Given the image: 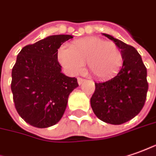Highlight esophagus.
I'll return each mask as SVG.
<instances>
[{"label": "esophagus", "instance_id": "1", "mask_svg": "<svg viewBox=\"0 0 156 156\" xmlns=\"http://www.w3.org/2000/svg\"><path fill=\"white\" fill-rule=\"evenodd\" d=\"M84 81H85V79H83V78H78V83L79 85H80V84H82L84 82Z\"/></svg>", "mask_w": 156, "mask_h": 156}]
</instances>
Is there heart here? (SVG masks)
Wrapping results in <instances>:
<instances>
[{
  "mask_svg": "<svg viewBox=\"0 0 156 156\" xmlns=\"http://www.w3.org/2000/svg\"><path fill=\"white\" fill-rule=\"evenodd\" d=\"M58 60L72 74L79 73L86 62L89 73L100 80L114 78L123 64L122 54L114 42L96 37L75 40L67 49L60 48Z\"/></svg>",
  "mask_w": 156,
  "mask_h": 156,
  "instance_id": "heart-1",
  "label": "heart"
}]
</instances>
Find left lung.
I'll use <instances>...</instances> for the list:
<instances>
[{"instance_id":"left-lung-1","label":"left lung","mask_w":156,"mask_h":156,"mask_svg":"<svg viewBox=\"0 0 156 156\" xmlns=\"http://www.w3.org/2000/svg\"><path fill=\"white\" fill-rule=\"evenodd\" d=\"M121 52L123 66L119 73L108 81L95 83L90 98L94 114L101 121L121 125L140 113L145 103L149 84L147 69L136 48L108 34L102 33Z\"/></svg>"}]
</instances>
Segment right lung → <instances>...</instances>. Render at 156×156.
Returning <instances> with one entry per match:
<instances>
[{
    "instance_id": "add662e5",
    "label": "right lung",
    "mask_w": 156,
    "mask_h": 156,
    "mask_svg": "<svg viewBox=\"0 0 156 156\" xmlns=\"http://www.w3.org/2000/svg\"><path fill=\"white\" fill-rule=\"evenodd\" d=\"M71 35H54L24 47L12 70L11 90L18 114L37 128L55 125L64 114L77 78L61 73L58 48Z\"/></svg>"
}]
</instances>
